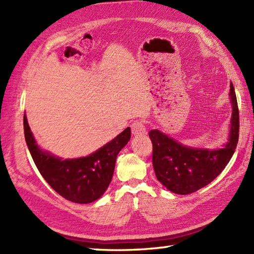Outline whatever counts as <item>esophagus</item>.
Listing matches in <instances>:
<instances>
[{
  "instance_id": "1",
  "label": "esophagus",
  "mask_w": 254,
  "mask_h": 254,
  "mask_svg": "<svg viewBox=\"0 0 254 254\" xmlns=\"http://www.w3.org/2000/svg\"><path fill=\"white\" fill-rule=\"evenodd\" d=\"M132 134L135 136L138 135H145L146 134V127H145V124L142 121H135L132 126Z\"/></svg>"
}]
</instances>
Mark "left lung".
Wrapping results in <instances>:
<instances>
[{
	"instance_id": "obj_1",
	"label": "left lung",
	"mask_w": 254,
	"mask_h": 254,
	"mask_svg": "<svg viewBox=\"0 0 254 254\" xmlns=\"http://www.w3.org/2000/svg\"><path fill=\"white\" fill-rule=\"evenodd\" d=\"M229 101L231 118L226 143L217 148H201L183 145L157 130H150L153 143V167L158 181L169 191L187 195L212 182L225 167L237 147L239 138V111L233 83Z\"/></svg>"
}]
</instances>
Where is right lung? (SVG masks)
Returning <instances> with one entry per match:
<instances>
[{
	"label": "right lung",
	"mask_w": 254,
	"mask_h": 254,
	"mask_svg": "<svg viewBox=\"0 0 254 254\" xmlns=\"http://www.w3.org/2000/svg\"><path fill=\"white\" fill-rule=\"evenodd\" d=\"M24 132L26 144L41 176L61 196L78 204H88L104 195L112 179L117 156L131 138V128L127 127L88 156L63 159L38 145L26 113Z\"/></svg>",
	"instance_id": "add662e5"
}]
</instances>
